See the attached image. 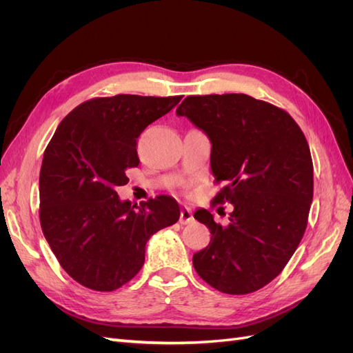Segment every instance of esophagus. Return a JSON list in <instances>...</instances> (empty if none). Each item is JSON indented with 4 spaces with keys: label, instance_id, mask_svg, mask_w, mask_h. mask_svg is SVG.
<instances>
[{
    "label": "esophagus",
    "instance_id": "esophagus-1",
    "mask_svg": "<svg viewBox=\"0 0 353 353\" xmlns=\"http://www.w3.org/2000/svg\"><path fill=\"white\" fill-rule=\"evenodd\" d=\"M193 212H191V209L188 208H183L181 209V215H179V222L183 223V225H187V223H191L193 222Z\"/></svg>",
    "mask_w": 353,
    "mask_h": 353
}]
</instances>
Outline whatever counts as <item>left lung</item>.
<instances>
[{"mask_svg": "<svg viewBox=\"0 0 353 353\" xmlns=\"http://www.w3.org/2000/svg\"><path fill=\"white\" fill-rule=\"evenodd\" d=\"M212 143L210 168L225 183L213 203H231L222 227L206 209L194 218L210 243L194 253L197 274L228 294L259 290L279 275L301 243L314 196L311 150L287 112L245 94L190 95L176 109Z\"/></svg>", "mask_w": 353, "mask_h": 353, "instance_id": "left-lung-1", "label": "left lung"}]
</instances>
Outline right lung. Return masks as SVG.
<instances>
[{
    "instance_id": "right-lung-1",
    "label": "right lung",
    "mask_w": 353,
    "mask_h": 353,
    "mask_svg": "<svg viewBox=\"0 0 353 353\" xmlns=\"http://www.w3.org/2000/svg\"><path fill=\"white\" fill-rule=\"evenodd\" d=\"M175 97L119 94L74 108L48 143L39 174V221L61 268L97 292L122 287L144 265L154 232L179 219L175 199L121 200L126 169L137 168V138L172 110Z\"/></svg>"
}]
</instances>
